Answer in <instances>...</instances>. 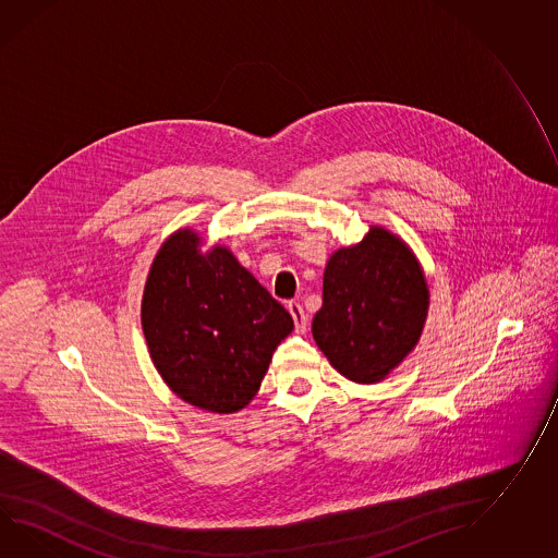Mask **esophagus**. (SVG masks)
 <instances>
[{
    "mask_svg": "<svg viewBox=\"0 0 558 558\" xmlns=\"http://www.w3.org/2000/svg\"><path fill=\"white\" fill-rule=\"evenodd\" d=\"M288 311H290L292 318H294L296 332H306V328H308V316L304 313V308L300 306V302H288Z\"/></svg>",
    "mask_w": 558,
    "mask_h": 558,
    "instance_id": "obj_1",
    "label": "esophagus"
}]
</instances>
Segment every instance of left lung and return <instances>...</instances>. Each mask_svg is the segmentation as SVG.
<instances>
[{
  "label": "left lung",
  "mask_w": 558,
  "mask_h": 558,
  "mask_svg": "<svg viewBox=\"0 0 558 558\" xmlns=\"http://www.w3.org/2000/svg\"><path fill=\"white\" fill-rule=\"evenodd\" d=\"M427 284L408 245L373 228L328 259L313 337L330 365L354 383H377L422 335Z\"/></svg>",
  "instance_id": "1"
}]
</instances>
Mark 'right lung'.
<instances>
[{
    "instance_id": "1",
    "label": "right lung",
    "mask_w": 558,
    "mask_h": 558,
    "mask_svg": "<svg viewBox=\"0 0 558 558\" xmlns=\"http://www.w3.org/2000/svg\"><path fill=\"white\" fill-rule=\"evenodd\" d=\"M190 230L173 233L150 266L143 330L155 367L195 408L231 413L258 393L294 320L226 247L207 256Z\"/></svg>"
}]
</instances>
